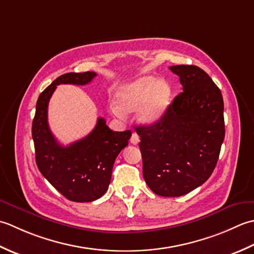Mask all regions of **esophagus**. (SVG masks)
Returning a JSON list of instances; mask_svg holds the SVG:
<instances>
[{"label": "esophagus", "instance_id": "obj_1", "mask_svg": "<svg viewBox=\"0 0 254 254\" xmlns=\"http://www.w3.org/2000/svg\"><path fill=\"white\" fill-rule=\"evenodd\" d=\"M139 141H140V139H139V136L136 132H132L131 134V138H130V142L132 144H138Z\"/></svg>", "mask_w": 254, "mask_h": 254}]
</instances>
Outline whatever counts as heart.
<instances>
[{
    "mask_svg": "<svg viewBox=\"0 0 254 254\" xmlns=\"http://www.w3.org/2000/svg\"><path fill=\"white\" fill-rule=\"evenodd\" d=\"M170 101L171 89L167 82L148 75L121 86L116 92L115 104L111 106V111L115 116L123 118L125 112L139 108V121L151 125L163 117Z\"/></svg>",
    "mask_w": 254,
    "mask_h": 254,
    "instance_id": "heart-1",
    "label": "heart"
}]
</instances>
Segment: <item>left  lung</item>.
Here are the masks:
<instances>
[{
	"mask_svg": "<svg viewBox=\"0 0 254 254\" xmlns=\"http://www.w3.org/2000/svg\"><path fill=\"white\" fill-rule=\"evenodd\" d=\"M183 92L159 122L136 127L142 173L157 195L178 197L205 183L225 138L224 101L210 76L196 65H172Z\"/></svg>",
	"mask_w": 254,
	"mask_h": 254,
	"instance_id": "1",
	"label": "left lung"
}]
</instances>
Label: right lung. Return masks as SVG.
<instances>
[{"instance_id": "1", "label": "right lung", "mask_w": 254, "mask_h": 254, "mask_svg": "<svg viewBox=\"0 0 254 254\" xmlns=\"http://www.w3.org/2000/svg\"><path fill=\"white\" fill-rule=\"evenodd\" d=\"M95 76V72L87 71L57 77L39 95L32 127L36 163L40 173L65 198L77 203L93 201L105 194L115 159L128 146L131 136L130 130L113 131L102 117L86 137L66 147L57 141L50 131L48 104L57 85H84Z\"/></svg>"}]
</instances>
